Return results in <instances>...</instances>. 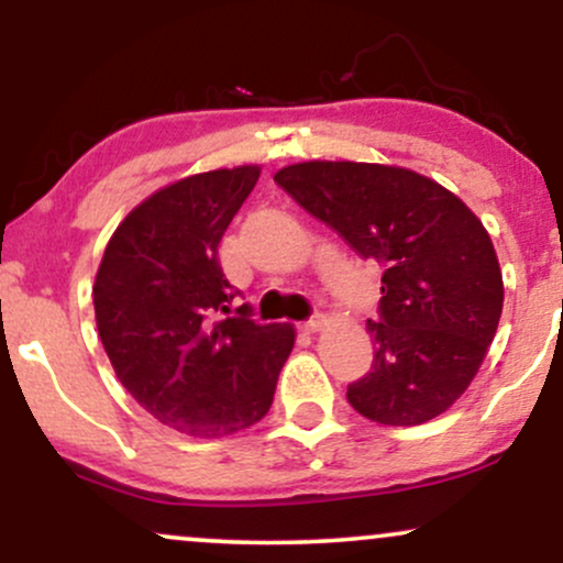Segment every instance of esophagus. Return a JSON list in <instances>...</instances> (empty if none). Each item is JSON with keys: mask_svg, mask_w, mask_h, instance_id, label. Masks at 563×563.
Returning <instances> with one entry per match:
<instances>
[{"mask_svg": "<svg viewBox=\"0 0 563 563\" xmlns=\"http://www.w3.org/2000/svg\"><path fill=\"white\" fill-rule=\"evenodd\" d=\"M322 328H325V318H322V314H314L312 320L301 322V331L303 333H320Z\"/></svg>", "mask_w": 563, "mask_h": 563, "instance_id": "obj_1", "label": "esophagus"}]
</instances>
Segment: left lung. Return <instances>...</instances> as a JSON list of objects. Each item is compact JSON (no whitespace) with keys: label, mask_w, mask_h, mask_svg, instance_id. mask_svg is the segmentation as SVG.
I'll return each instance as SVG.
<instances>
[{"label":"left lung","mask_w":563,"mask_h":563,"mask_svg":"<svg viewBox=\"0 0 563 563\" xmlns=\"http://www.w3.org/2000/svg\"><path fill=\"white\" fill-rule=\"evenodd\" d=\"M275 183L386 267L376 357L346 399L384 426H418L461 399L503 312V273L482 219L431 177L389 164L301 161Z\"/></svg>","instance_id":"obj_1"}]
</instances>
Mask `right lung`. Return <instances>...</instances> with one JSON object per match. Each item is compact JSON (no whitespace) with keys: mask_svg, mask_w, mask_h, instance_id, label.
I'll return each mask as SVG.
<instances>
[{"mask_svg":"<svg viewBox=\"0 0 563 563\" xmlns=\"http://www.w3.org/2000/svg\"><path fill=\"white\" fill-rule=\"evenodd\" d=\"M262 166L190 174L161 187L121 219L97 267L95 320L115 378L156 421L219 439L267 416L296 341L290 322L230 312L219 267L224 230Z\"/></svg>","mask_w":563,"mask_h":563,"instance_id":"add662e5","label":"right lung"}]
</instances>
